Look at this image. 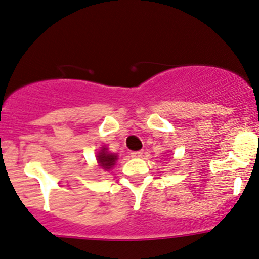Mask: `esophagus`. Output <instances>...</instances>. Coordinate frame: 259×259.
Listing matches in <instances>:
<instances>
[{
  "label": "esophagus",
  "mask_w": 259,
  "mask_h": 259,
  "mask_svg": "<svg viewBox=\"0 0 259 259\" xmlns=\"http://www.w3.org/2000/svg\"><path fill=\"white\" fill-rule=\"evenodd\" d=\"M143 154H144V151H143V150L130 152V155H132V157H141V156H143Z\"/></svg>",
  "instance_id": "1"
}]
</instances>
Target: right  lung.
<instances>
[{"label":"right lung","instance_id":"1","mask_svg":"<svg viewBox=\"0 0 259 259\" xmlns=\"http://www.w3.org/2000/svg\"><path fill=\"white\" fill-rule=\"evenodd\" d=\"M116 160H118V155L109 152L108 148H105V146H103L97 155L98 164H99L100 167L104 168L105 171L110 170V168L115 165Z\"/></svg>","mask_w":259,"mask_h":259}]
</instances>
